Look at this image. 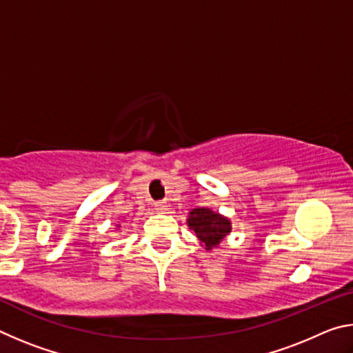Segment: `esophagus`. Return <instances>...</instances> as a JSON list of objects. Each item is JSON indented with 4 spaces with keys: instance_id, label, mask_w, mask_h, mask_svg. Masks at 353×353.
<instances>
[{
    "instance_id": "esophagus-1",
    "label": "esophagus",
    "mask_w": 353,
    "mask_h": 353,
    "mask_svg": "<svg viewBox=\"0 0 353 353\" xmlns=\"http://www.w3.org/2000/svg\"><path fill=\"white\" fill-rule=\"evenodd\" d=\"M154 207H155V210H159V212H168L170 205L166 204V201H159V202H155Z\"/></svg>"
}]
</instances>
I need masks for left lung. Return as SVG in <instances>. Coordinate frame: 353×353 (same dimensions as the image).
<instances>
[{
    "mask_svg": "<svg viewBox=\"0 0 353 353\" xmlns=\"http://www.w3.org/2000/svg\"><path fill=\"white\" fill-rule=\"evenodd\" d=\"M188 225L205 244V249L218 246L219 241L230 232L229 219L212 212L210 208H194L190 213Z\"/></svg>",
    "mask_w": 353,
    "mask_h": 353,
    "instance_id": "1",
    "label": "left lung"
}]
</instances>
